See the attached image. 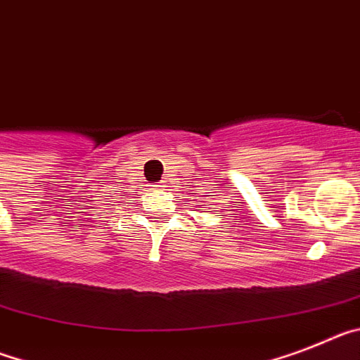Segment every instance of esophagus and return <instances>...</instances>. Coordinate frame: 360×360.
I'll return each mask as SVG.
<instances>
[{
  "label": "esophagus",
  "instance_id": "obj_1",
  "mask_svg": "<svg viewBox=\"0 0 360 360\" xmlns=\"http://www.w3.org/2000/svg\"><path fill=\"white\" fill-rule=\"evenodd\" d=\"M162 186H167V184H162Z\"/></svg>",
  "mask_w": 360,
  "mask_h": 360
}]
</instances>
